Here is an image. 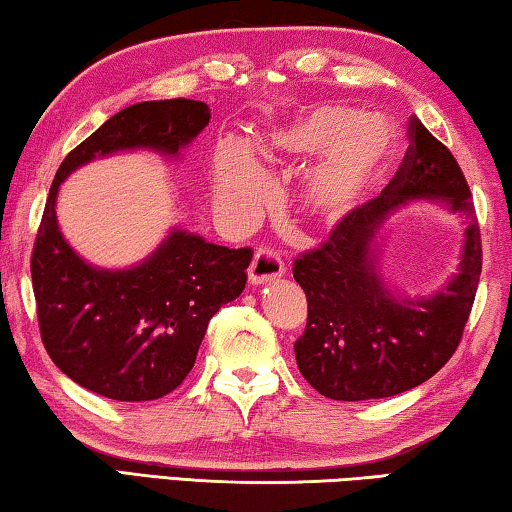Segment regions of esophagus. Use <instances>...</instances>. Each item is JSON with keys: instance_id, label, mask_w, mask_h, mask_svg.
Segmentation results:
<instances>
[{"instance_id": "esophagus-1", "label": "esophagus", "mask_w": 512, "mask_h": 512, "mask_svg": "<svg viewBox=\"0 0 512 512\" xmlns=\"http://www.w3.org/2000/svg\"><path fill=\"white\" fill-rule=\"evenodd\" d=\"M284 275V264L280 255L271 248H259L253 262L248 266V282L253 287H262V284H268L277 280V277Z\"/></svg>"}]
</instances>
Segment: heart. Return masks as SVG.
<instances>
[{
  "label": "heart",
  "mask_w": 512,
  "mask_h": 512,
  "mask_svg": "<svg viewBox=\"0 0 512 512\" xmlns=\"http://www.w3.org/2000/svg\"><path fill=\"white\" fill-rule=\"evenodd\" d=\"M259 149L268 160L320 158L307 173L300 203L309 216L336 223L361 203L388 153V131L379 119L323 106L266 135ZM266 176L244 142L223 137L212 155V198L228 223H246L262 207Z\"/></svg>",
  "instance_id": "1"
}]
</instances>
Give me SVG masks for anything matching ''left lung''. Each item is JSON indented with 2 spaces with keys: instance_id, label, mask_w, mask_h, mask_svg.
<instances>
[{
  "instance_id": "1",
  "label": "left lung",
  "mask_w": 512,
  "mask_h": 512,
  "mask_svg": "<svg viewBox=\"0 0 512 512\" xmlns=\"http://www.w3.org/2000/svg\"><path fill=\"white\" fill-rule=\"evenodd\" d=\"M409 149L381 196L352 210L327 244L293 264L307 296V327L293 345L311 386L329 400H381L411 391L445 366L461 341L479 287L481 235L470 187L454 155L418 117ZM427 200L464 216L457 273L429 297H406L378 262L387 219Z\"/></svg>"
}]
</instances>
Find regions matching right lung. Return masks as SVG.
<instances>
[{
	"instance_id": "add662e5",
	"label": "right lung",
	"mask_w": 512,
	"mask_h": 512,
	"mask_svg": "<svg viewBox=\"0 0 512 512\" xmlns=\"http://www.w3.org/2000/svg\"><path fill=\"white\" fill-rule=\"evenodd\" d=\"M207 124L210 108L201 101L135 103L76 146L49 189L31 259L40 334L51 361L92 393L149 402L183 384L210 318L244 291L253 253L176 225L142 262L94 266L58 228V189L69 173L115 153L180 160Z\"/></svg>"
}]
</instances>
